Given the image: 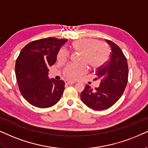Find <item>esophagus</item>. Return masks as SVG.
<instances>
[{"label": "esophagus", "mask_w": 148, "mask_h": 148, "mask_svg": "<svg viewBox=\"0 0 148 148\" xmlns=\"http://www.w3.org/2000/svg\"><path fill=\"white\" fill-rule=\"evenodd\" d=\"M65 83H66V84H72L75 83V82L70 81V80H66V81H65Z\"/></svg>", "instance_id": "obj_1"}]
</instances>
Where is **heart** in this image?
Segmentation results:
<instances>
[{
  "mask_svg": "<svg viewBox=\"0 0 148 148\" xmlns=\"http://www.w3.org/2000/svg\"><path fill=\"white\" fill-rule=\"evenodd\" d=\"M71 49L74 52L81 54L80 62L85 63L88 66L98 68L103 64L109 55V48L104 42H99L93 39H82L73 42ZM68 53L64 49L59 52L58 59L64 61L68 57ZM85 64L69 65L64 71V75L71 80H75L86 72Z\"/></svg>",
  "mask_w": 148,
  "mask_h": 148,
  "instance_id": "heart-1",
  "label": "heart"
}]
</instances>
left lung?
I'll use <instances>...</instances> for the list:
<instances>
[{
    "label": "left lung",
    "instance_id": "left-lung-1",
    "mask_svg": "<svg viewBox=\"0 0 148 148\" xmlns=\"http://www.w3.org/2000/svg\"><path fill=\"white\" fill-rule=\"evenodd\" d=\"M106 41L111 47L112 52L108 62L96 72L95 80H100L99 86L93 90L86 84L80 94L82 102L95 110H103L113 106L121 98L128 81L127 58L116 44L109 40Z\"/></svg>",
    "mask_w": 148,
    "mask_h": 148
}]
</instances>
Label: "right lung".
Listing matches in <instances>:
<instances>
[{
	"mask_svg": "<svg viewBox=\"0 0 148 148\" xmlns=\"http://www.w3.org/2000/svg\"><path fill=\"white\" fill-rule=\"evenodd\" d=\"M66 39L49 37L32 41L21 49L15 63V75L21 95L31 105L49 108L60 99L64 80L49 78V68L55 64Z\"/></svg>",
	"mask_w": 148,
	"mask_h": 148,
	"instance_id": "right-lung-1",
	"label": "right lung"
}]
</instances>
